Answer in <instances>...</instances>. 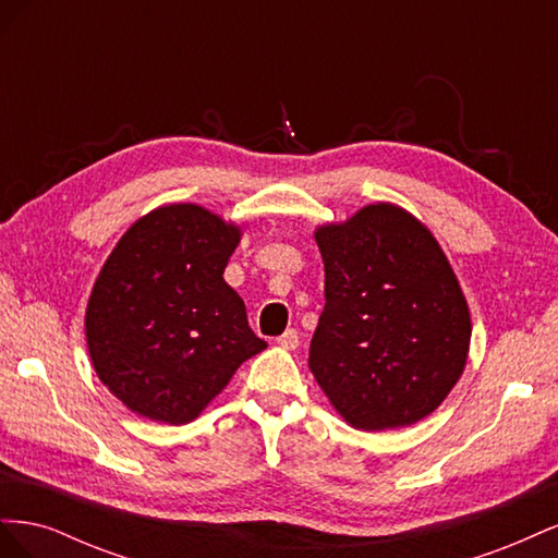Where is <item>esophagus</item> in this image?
<instances>
[{
    "instance_id": "1",
    "label": "esophagus",
    "mask_w": 558,
    "mask_h": 558,
    "mask_svg": "<svg viewBox=\"0 0 558 558\" xmlns=\"http://www.w3.org/2000/svg\"><path fill=\"white\" fill-rule=\"evenodd\" d=\"M281 349H286V351H293V349H298V344H300V337H298V330H293V328H289L286 330L283 335H279L277 340H275Z\"/></svg>"
}]
</instances>
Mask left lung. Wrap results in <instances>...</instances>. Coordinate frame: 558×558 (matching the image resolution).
<instances>
[{
    "label": "left lung",
    "instance_id": "obj_1",
    "mask_svg": "<svg viewBox=\"0 0 558 558\" xmlns=\"http://www.w3.org/2000/svg\"><path fill=\"white\" fill-rule=\"evenodd\" d=\"M326 307L310 369L349 426H412L440 408L470 351V310L433 232L391 202L318 226Z\"/></svg>",
    "mask_w": 558,
    "mask_h": 558
}]
</instances>
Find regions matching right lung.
Masks as SVG:
<instances>
[{
	"mask_svg": "<svg viewBox=\"0 0 558 558\" xmlns=\"http://www.w3.org/2000/svg\"><path fill=\"white\" fill-rule=\"evenodd\" d=\"M242 226L174 202L144 214L99 269L86 307L95 373L125 408L191 424L267 342L226 283Z\"/></svg>",
	"mask_w": 558,
	"mask_h": 558,
	"instance_id": "1",
	"label": "right lung"
}]
</instances>
